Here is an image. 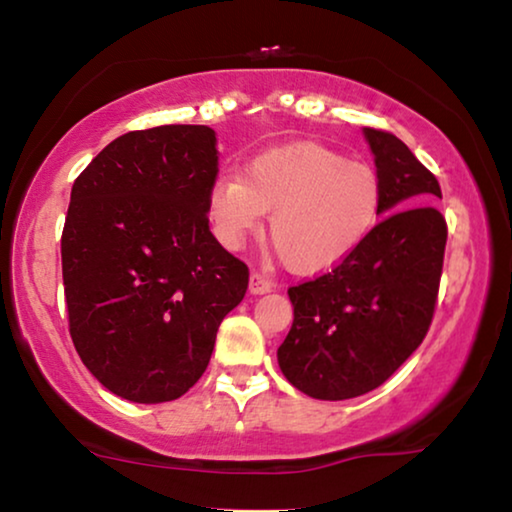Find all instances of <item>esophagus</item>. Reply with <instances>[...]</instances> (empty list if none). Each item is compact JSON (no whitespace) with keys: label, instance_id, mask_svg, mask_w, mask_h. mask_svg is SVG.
Returning a JSON list of instances; mask_svg holds the SVG:
<instances>
[{"label":"esophagus","instance_id":"esophagus-1","mask_svg":"<svg viewBox=\"0 0 512 512\" xmlns=\"http://www.w3.org/2000/svg\"><path fill=\"white\" fill-rule=\"evenodd\" d=\"M248 290H250V295H267V292L274 290V283H271L269 278H264L262 274H257V271H252Z\"/></svg>","mask_w":512,"mask_h":512}]
</instances>
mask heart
I'll return each instance as SVG.
<instances>
[{
	"label": "heart",
	"mask_w": 512,
	"mask_h": 512,
	"mask_svg": "<svg viewBox=\"0 0 512 512\" xmlns=\"http://www.w3.org/2000/svg\"><path fill=\"white\" fill-rule=\"evenodd\" d=\"M381 182L365 163L316 142L255 156L241 177L208 189V220L224 248H238L269 214V238L297 274H323L356 252L381 215Z\"/></svg>",
	"instance_id": "heart-1"
}]
</instances>
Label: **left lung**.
<instances>
[{
    "instance_id": "1",
    "label": "left lung",
    "mask_w": 512,
    "mask_h": 512,
    "mask_svg": "<svg viewBox=\"0 0 512 512\" xmlns=\"http://www.w3.org/2000/svg\"><path fill=\"white\" fill-rule=\"evenodd\" d=\"M381 182V222L351 257L288 297L295 320L278 367L318 400H349L384 384L424 342L435 311L447 224L431 203L435 175L403 140L363 128Z\"/></svg>"
}]
</instances>
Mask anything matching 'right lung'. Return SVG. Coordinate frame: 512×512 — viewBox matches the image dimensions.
Returning a JSON list of instances; mask_svg holds the SVG:
<instances>
[{
    "label": "right lung",
    "mask_w": 512,
    "mask_h": 512,
    "mask_svg": "<svg viewBox=\"0 0 512 512\" xmlns=\"http://www.w3.org/2000/svg\"><path fill=\"white\" fill-rule=\"evenodd\" d=\"M208 126L112 140L72 185L63 241L70 335L88 372L131 403L180 398L206 372L248 267L208 227L217 177Z\"/></svg>",
    "instance_id": "right-lung-1"
}]
</instances>
